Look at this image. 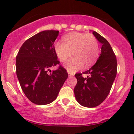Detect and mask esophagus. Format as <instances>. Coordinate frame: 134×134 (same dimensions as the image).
<instances>
[{
    "label": "esophagus",
    "mask_w": 134,
    "mask_h": 134,
    "mask_svg": "<svg viewBox=\"0 0 134 134\" xmlns=\"http://www.w3.org/2000/svg\"><path fill=\"white\" fill-rule=\"evenodd\" d=\"M68 72V74H69V77H73V75H74V74L72 73H70L69 71H67Z\"/></svg>",
    "instance_id": "34e87169"
}]
</instances>
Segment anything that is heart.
<instances>
[{
  "label": "heart",
  "instance_id": "obj_1",
  "mask_svg": "<svg viewBox=\"0 0 134 134\" xmlns=\"http://www.w3.org/2000/svg\"><path fill=\"white\" fill-rule=\"evenodd\" d=\"M63 42L54 43V51L60 61H65L73 53L74 57L65 63L69 72L89 67L96 61L99 53V46L95 36L81 32H73L62 37Z\"/></svg>",
  "mask_w": 134,
  "mask_h": 134
}]
</instances>
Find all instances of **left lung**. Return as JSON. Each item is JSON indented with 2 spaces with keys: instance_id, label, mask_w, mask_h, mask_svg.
Masks as SVG:
<instances>
[{
  "instance_id": "8db88e82",
  "label": "left lung",
  "mask_w": 134,
  "mask_h": 134,
  "mask_svg": "<svg viewBox=\"0 0 134 134\" xmlns=\"http://www.w3.org/2000/svg\"><path fill=\"white\" fill-rule=\"evenodd\" d=\"M92 34L102 43L100 55L95 64L82 73L88 75L86 78L81 73L75 75L77 79L74 88L76 100L88 108L97 107L106 99L117 73L116 57L110 43L95 31Z\"/></svg>"
}]
</instances>
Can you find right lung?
Here are the masks:
<instances>
[{"label": "right lung", "mask_w": 134, "mask_h": 134, "mask_svg": "<svg viewBox=\"0 0 134 134\" xmlns=\"http://www.w3.org/2000/svg\"><path fill=\"white\" fill-rule=\"evenodd\" d=\"M59 31L45 30L34 35L22 44L16 56V75L24 93L37 105L48 104L57 98L68 77L65 69L59 64L54 51Z\"/></svg>", "instance_id": "right-lung-1"}]
</instances>
